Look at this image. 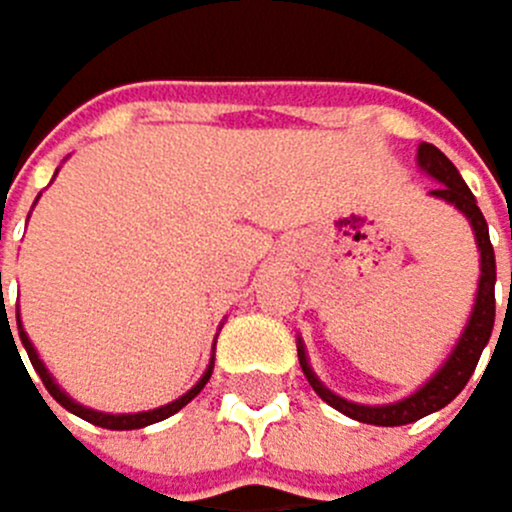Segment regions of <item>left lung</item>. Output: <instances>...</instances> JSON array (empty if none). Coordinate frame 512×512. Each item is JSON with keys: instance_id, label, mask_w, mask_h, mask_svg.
Masks as SVG:
<instances>
[{"instance_id": "obj_1", "label": "left lung", "mask_w": 512, "mask_h": 512, "mask_svg": "<svg viewBox=\"0 0 512 512\" xmlns=\"http://www.w3.org/2000/svg\"><path fill=\"white\" fill-rule=\"evenodd\" d=\"M417 163L426 176H433L439 185L430 192L442 201H449L458 211H462L468 221H471V230H475V240H478V250H481V282H478V295H475V307H471V317H468V327L465 333L458 336V343L452 349V356L442 362L439 372L426 381L420 391H413L410 397L397 404H381V407H368V404H352L346 397L333 394L330 388H323V381L314 375L311 362L304 356V346L298 340V362H301V372L311 381V388L320 394V401H327L330 407H336L346 417L359 420V423H372V426H404V423H413L426 417V413H436L446 404H452L462 388L468 385V378L475 375L478 368V359L491 340V330H494V311H497V301H494V285H497V262H494V246H491V237H487V221L478 208L475 195L465 185V179L458 176V169L452 166V160L439 147L433 144H420L417 150ZM510 298H512V275H510ZM507 327V323H503ZM503 336V330H500ZM491 365V362H487Z\"/></svg>"}]
</instances>
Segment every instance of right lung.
Segmentation results:
<instances>
[{
    "instance_id": "obj_1",
    "label": "right lung",
    "mask_w": 512,
    "mask_h": 512,
    "mask_svg": "<svg viewBox=\"0 0 512 512\" xmlns=\"http://www.w3.org/2000/svg\"><path fill=\"white\" fill-rule=\"evenodd\" d=\"M0 295H2V272H0ZM0 333H9L12 336V330H9V314H5V307H2V317H0ZM18 336H21V346L28 349V359H31V365H34V372L41 375V381H44V388L50 391V397L60 404V407H66L70 413H76V417H82V420H89V423H95V426H105V430H140V426H150V423H160V420H166V417H172V413H179L185 404L192 401V397L208 385V378H211V368L214 365H208V372L198 378V385L192 388V391H185L179 401H172V404H166V407H156V410H144V413H99V410H92V407H82V404H76L70 394L66 391H60V385L54 378H50V372H47V365L37 359V349L31 346V340L25 336V330H21V320H18ZM12 346H15V336H12ZM15 352H18V346H15ZM21 359V356H18ZM41 394V391H37Z\"/></svg>"
}]
</instances>
